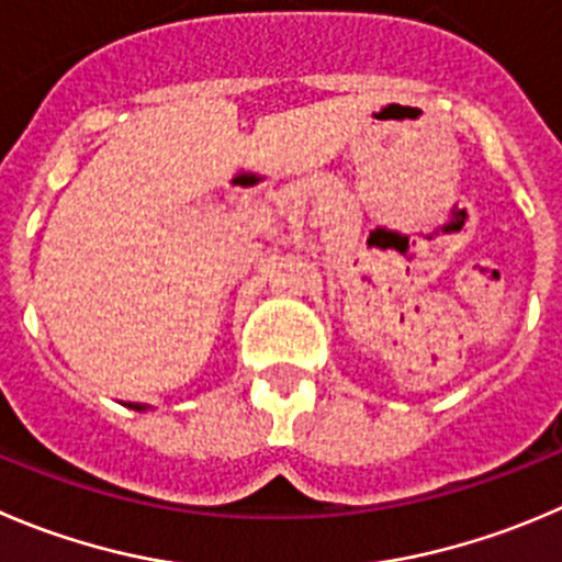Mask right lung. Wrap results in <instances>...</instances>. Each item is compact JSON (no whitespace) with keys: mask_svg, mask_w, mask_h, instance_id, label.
<instances>
[{"mask_svg":"<svg viewBox=\"0 0 562 562\" xmlns=\"http://www.w3.org/2000/svg\"><path fill=\"white\" fill-rule=\"evenodd\" d=\"M130 408H135V411H146V405H143V403H130Z\"/></svg>","mask_w":562,"mask_h":562,"instance_id":"right-lung-1","label":"right lung"}]
</instances>
